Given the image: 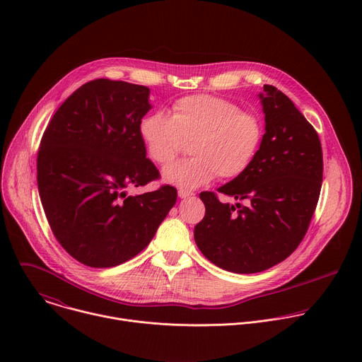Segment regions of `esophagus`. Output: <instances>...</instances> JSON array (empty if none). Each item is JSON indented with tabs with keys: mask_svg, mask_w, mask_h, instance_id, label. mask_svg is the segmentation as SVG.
Segmentation results:
<instances>
[{
	"mask_svg": "<svg viewBox=\"0 0 362 362\" xmlns=\"http://www.w3.org/2000/svg\"><path fill=\"white\" fill-rule=\"evenodd\" d=\"M177 194H179V197L185 199V197H189V196H192V194H193V192H190V190H185V189H179Z\"/></svg>",
	"mask_w": 362,
	"mask_h": 362,
	"instance_id": "obj_1",
	"label": "esophagus"
}]
</instances>
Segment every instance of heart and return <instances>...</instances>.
Instances as JSON below:
<instances>
[{
	"label": "heart",
	"mask_w": 362,
	"mask_h": 362,
	"mask_svg": "<svg viewBox=\"0 0 362 362\" xmlns=\"http://www.w3.org/2000/svg\"><path fill=\"white\" fill-rule=\"evenodd\" d=\"M139 134L147 156L156 165L175 159L189 141L190 158L168 165V183L193 189L211 182L240 177L261 150L265 124L262 117L242 110L235 101L209 94L177 98L169 115L150 113L139 123Z\"/></svg>",
	"instance_id": "obj_1"
}]
</instances>
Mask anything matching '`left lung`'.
Here are the masks:
<instances>
[{
    "mask_svg": "<svg viewBox=\"0 0 362 362\" xmlns=\"http://www.w3.org/2000/svg\"><path fill=\"white\" fill-rule=\"evenodd\" d=\"M259 97L265 134L252 166L218 192L245 200L222 203L202 192L204 218L194 226L200 252L216 267L256 274L275 267L302 242L322 186V147L317 130L288 95L264 86Z\"/></svg>",
    "mask_w": 362,
    "mask_h": 362,
    "instance_id": "1",
    "label": "left lung"
}]
</instances>
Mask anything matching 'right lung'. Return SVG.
Returning <instances> with one entry per match:
<instances>
[{
	"mask_svg": "<svg viewBox=\"0 0 362 362\" xmlns=\"http://www.w3.org/2000/svg\"><path fill=\"white\" fill-rule=\"evenodd\" d=\"M148 93L127 81H88L59 107L41 137L37 183L48 225L86 267L132 259L176 203L170 185L136 196L124 190L160 179L139 134Z\"/></svg>",
	"mask_w": 362,
	"mask_h": 362,
	"instance_id": "add662e5",
	"label": "right lung"
}]
</instances>
